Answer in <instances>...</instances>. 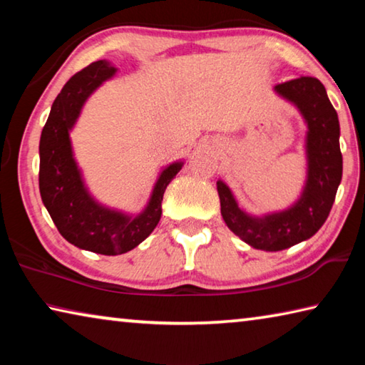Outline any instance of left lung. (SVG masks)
Segmentation results:
<instances>
[{
  "instance_id": "left-lung-1",
  "label": "left lung",
  "mask_w": 365,
  "mask_h": 365,
  "mask_svg": "<svg viewBox=\"0 0 365 365\" xmlns=\"http://www.w3.org/2000/svg\"><path fill=\"white\" fill-rule=\"evenodd\" d=\"M274 91L299 110L306 132V182L298 200L283 211L248 214L232 190L217 180L220 212L227 227L245 243L262 251H282L306 242L330 214L343 175L339 122L325 86L314 77H299L274 86Z\"/></svg>"
}]
</instances>
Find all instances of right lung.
Instances as JSON below:
<instances>
[{
	"label": "right lung",
	"instance_id": "obj_1",
	"mask_svg": "<svg viewBox=\"0 0 365 365\" xmlns=\"http://www.w3.org/2000/svg\"><path fill=\"white\" fill-rule=\"evenodd\" d=\"M115 72L108 61H96L77 72L54 100L40 137L38 183L43 205L67 242L104 256L123 255L150 237L163 214L164 191L183 168V160H175L160 170L150 200L138 214L104 206L86 188L73 158L71 132L90 95Z\"/></svg>",
	"mask_w": 365,
	"mask_h": 365
}]
</instances>
